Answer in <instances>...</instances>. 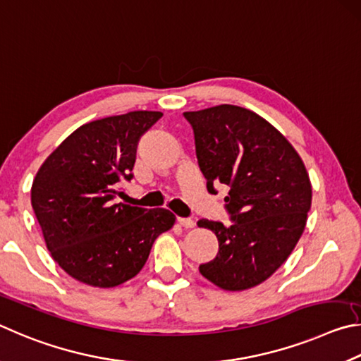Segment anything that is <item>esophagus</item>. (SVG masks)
<instances>
[{
    "mask_svg": "<svg viewBox=\"0 0 361 361\" xmlns=\"http://www.w3.org/2000/svg\"><path fill=\"white\" fill-rule=\"evenodd\" d=\"M177 224L180 226H184V228H193L195 222L192 219H185V217H177Z\"/></svg>",
    "mask_w": 361,
    "mask_h": 361,
    "instance_id": "obj_1",
    "label": "esophagus"
}]
</instances>
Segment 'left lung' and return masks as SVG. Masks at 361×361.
<instances>
[{
    "label": "left lung",
    "instance_id": "8db88e82",
    "mask_svg": "<svg viewBox=\"0 0 361 361\" xmlns=\"http://www.w3.org/2000/svg\"><path fill=\"white\" fill-rule=\"evenodd\" d=\"M184 117L207 190L230 187L225 207L233 224L198 220L219 239L217 257L200 273L230 292L255 287L281 268L305 231L312 201L305 163L281 131L244 107L220 104Z\"/></svg>",
    "mask_w": 361,
    "mask_h": 361
}]
</instances>
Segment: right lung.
<instances>
[{"label": "right lung", "instance_id": "add662e5", "mask_svg": "<svg viewBox=\"0 0 361 361\" xmlns=\"http://www.w3.org/2000/svg\"><path fill=\"white\" fill-rule=\"evenodd\" d=\"M161 116L133 111L82 125L37 171L31 206L50 255L75 281L99 288L130 281L173 228L163 207L114 204L120 182L133 177L139 137Z\"/></svg>", "mask_w": 361, "mask_h": 361}]
</instances>
